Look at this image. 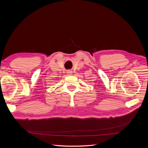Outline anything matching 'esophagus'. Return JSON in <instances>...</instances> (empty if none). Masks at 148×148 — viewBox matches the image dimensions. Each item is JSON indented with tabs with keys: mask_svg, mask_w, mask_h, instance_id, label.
I'll return each instance as SVG.
<instances>
[{
	"mask_svg": "<svg viewBox=\"0 0 148 148\" xmlns=\"http://www.w3.org/2000/svg\"><path fill=\"white\" fill-rule=\"evenodd\" d=\"M66 73L69 75H72V71H71V70H68V71H66Z\"/></svg>",
	"mask_w": 148,
	"mask_h": 148,
	"instance_id": "esophagus-1",
	"label": "esophagus"
}]
</instances>
